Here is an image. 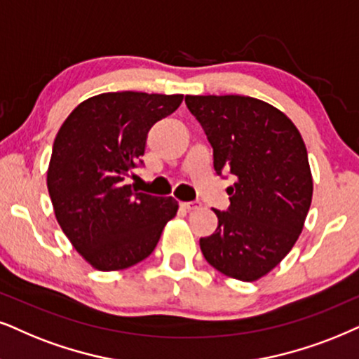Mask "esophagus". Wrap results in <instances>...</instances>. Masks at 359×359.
<instances>
[{
	"instance_id": "34e87169",
	"label": "esophagus",
	"mask_w": 359,
	"mask_h": 359,
	"mask_svg": "<svg viewBox=\"0 0 359 359\" xmlns=\"http://www.w3.org/2000/svg\"><path fill=\"white\" fill-rule=\"evenodd\" d=\"M180 207L185 208L187 212H194V210H198V208H201L202 205L198 202H182V203H180Z\"/></svg>"
}]
</instances>
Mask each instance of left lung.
<instances>
[{
  "label": "left lung",
  "instance_id": "left-lung-1",
  "mask_svg": "<svg viewBox=\"0 0 359 359\" xmlns=\"http://www.w3.org/2000/svg\"><path fill=\"white\" fill-rule=\"evenodd\" d=\"M213 149V169L232 174L230 207L201 238L220 273L255 281L275 269L300 237L313 179L300 133L283 112L248 96H185Z\"/></svg>",
  "mask_w": 359,
  "mask_h": 359
}]
</instances>
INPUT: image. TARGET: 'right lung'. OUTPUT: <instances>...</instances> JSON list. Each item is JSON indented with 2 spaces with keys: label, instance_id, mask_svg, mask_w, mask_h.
I'll return each mask as SVG.
<instances>
[{
  "label": "right lung",
  "instance_id": "right-lung-1",
  "mask_svg": "<svg viewBox=\"0 0 359 359\" xmlns=\"http://www.w3.org/2000/svg\"><path fill=\"white\" fill-rule=\"evenodd\" d=\"M182 99L104 93L81 102L59 129L48 169L49 197L62 232L94 269L124 270L142 262L175 217V198L137 192L126 179L142 165L151 127Z\"/></svg>",
  "mask_w": 359,
  "mask_h": 359
}]
</instances>
